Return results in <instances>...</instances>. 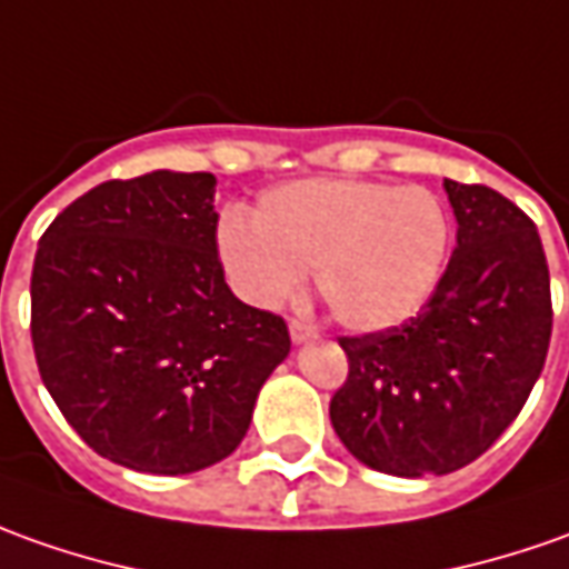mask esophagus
<instances>
[{
    "mask_svg": "<svg viewBox=\"0 0 569 569\" xmlns=\"http://www.w3.org/2000/svg\"><path fill=\"white\" fill-rule=\"evenodd\" d=\"M289 336H292L296 346H305V342H311L317 333L315 327H308L305 320H289Z\"/></svg>",
    "mask_w": 569,
    "mask_h": 569,
    "instance_id": "esophagus-1",
    "label": "esophagus"
}]
</instances>
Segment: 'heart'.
<instances>
[{
  "label": "heart",
  "instance_id": "obj_1",
  "mask_svg": "<svg viewBox=\"0 0 569 569\" xmlns=\"http://www.w3.org/2000/svg\"><path fill=\"white\" fill-rule=\"evenodd\" d=\"M451 218L423 187L320 177L261 196L252 220L230 218L218 252L230 283L258 308H280L315 268L320 301L355 333L392 330L446 277Z\"/></svg>",
  "mask_w": 569,
  "mask_h": 569
}]
</instances>
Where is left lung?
<instances>
[{
  "mask_svg": "<svg viewBox=\"0 0 569 569\" xmlns=\"http://www.w3.org/2000/svg\"><path fill=\"white\" fill-rule=\"evenodd\" d=\"M458 246L423 311L339 339L349 380L330 401L342 446L389 477L477 461L527 405L551 339V280L536 223L489 187L446 180Z\"/></svg>",
  "mask_w": 569,
  "mask_h": 569,
  "instance_id": "obj_1",
  "label": "left lung"
}]
</instances>
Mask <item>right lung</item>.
Returning a JSON list of instances; mask_svg holds the SVG:
<instances>
[{
	"instance_id": "1",
	"label": "right lung",
	"mask_w": 569,
	"mask_h": 569,
	"mask_svg": "<svg viewBox=\"0 0 569 569\" xmlns=\"http://www.w3.org/2000/svg\"><path fill=\"white\" fill-rule=\"evenodd\" d=\"M214 187L180 171L99 183L49 223L33 261L42 382L92 451L139 473L233 455L292 346L283 317L223 280Z\"/></svg>"
}]
</instances>
